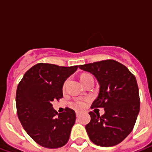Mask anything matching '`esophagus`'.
<instances>
[{
    "mask_svg": "<svg viewBox=\"0 0 152 152\" xmlns=\"http://www.w3.org/2000/svg\"><path fill=\"white\" fill-rule=\"evenodd\" d=\"M80 114V111H76V116H79V115Z\"/></svg>",
    "mask_w": 152,
    "mask_h": 152,
    "instance_id": "1",
    "label": "esophagus"
}]
</instances>
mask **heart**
Instances as JSON below:
<instances>
[{"label": "heart", "instance_id": "heart-1", "mask_svg": "<svg viewBox=\"0 0 152 152\" xmlns=\"http://www.w3.org/2000/svg\"><path fill=\"white\" fill-rule=\"evenodd\" d=\"M84 76H86V75H83L81 77H83ZM75 105H76V107H83V106L85 105V102H83V101H80V100H78V101H76Z\"/></svg>", "mask_w": 152, "mask_h": 152}]
</instances>
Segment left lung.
I'll list each match as a JSON object with an SVG mask.
<instances>
[{"label": "left lung", "instance_id": "left-lung-1", "mask_svg": "<svg viewBox=\"0 0 152 152\" xmlns=\"http://www.w3.org/2000/svg\"><path fill=\"white\" fill-rule=\"evenodd\" d=\"M79 68L93 74L99 85V94L91 107H103L105 111L101 116L89 112L91 120L86 129L89 139L101 147L117 145L130 134L139 113L136 78L115 60L80 65Z\"/></svg>", "mask_w": 152, "mask_h": 152}]
</instances>
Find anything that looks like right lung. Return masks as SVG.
I'll return each instance as SVG.
<instances>
[{
    "instance_id": "add662e5",
    "label": "right lung",
    "mask_w": 152,
    "mask_h": 152,
    "mask_svg": "<svg viewBox=\"0 0 152 152\" xmlns=\"http://www.w3.org/2000/svg\"><path fill=\"white\" fill-rule=\"evenodd\" d=\"M78 66H59L38 63L27 72L16 91L17 114L28 134L39 145L58 148L69 139L76 113L68 107L58 113L53 100L63 98V86Z\"/></svg>"
}]
</instances>
